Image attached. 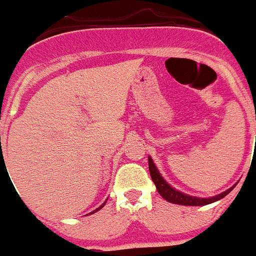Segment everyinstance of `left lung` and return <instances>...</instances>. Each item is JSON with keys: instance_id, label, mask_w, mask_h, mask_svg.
Masks as SVG:
<instances>
[{"instance_id": "1", "label": "left lung", "mask_w": 256, "mask_h": 256, "mask_svg": "<svg viewBox=\"0 0 256 256\" xmlns=\"http://www.w3.org/2000/svg\"><path fill=\"white\" fill-rule=\"evenodd\" d=\"M148 169H150V176L151 178H152L154 183H155L156 190H158V192L160 194V196H162L164 200L172 202V204L187 205V206H202V205L212 204V202H216V201L220 200V198H223L224 196H227L228 194L234 188V186H236V184H234V187H230V190L222 192V194L214 196V198H195V196L186 195V194H183V192L173 188V187L162 177V174L159 173V170H158L156 165L154 164L152 159H151L150 156H148Z\"/></svg>"}]
</instances>
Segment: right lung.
<instances>
[{
	"label": "right lung",
	"instance_id": "obj_1",
	"mask_svg": "<svg viewBox=\"0 0 256 256\" xmlns=\"http://www.w3.org/2000/svg\"><path fill=\"white\" fill-rule=\"evenodd\" d=\"M105 204H106V201H105V202H104L102 205H101V206H98V208H97L96 210H94V212H92L91 214H94V212H98V210H100V209H102V208H104V205H105Z\"/></svg>",
	"mask_w": 256,
	"mask_h": 256
}]
</instances>
